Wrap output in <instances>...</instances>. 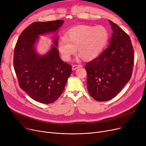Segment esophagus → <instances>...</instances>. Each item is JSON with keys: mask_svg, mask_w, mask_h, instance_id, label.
Segmentation results:
<instances>
[{"mask_svg": "<svg viewBox=\"0 0 146 146\" xmlns=\"http://www.w3.org/2000/svg\"><path fill=\"white\" fill-rule=\"evenodd\" d=\"M79 67H82V65H73L72 66V70H75L76 69H78Z\"/></svg>", "mask_w": 146, "mask_h": 146, "instance_id": "34e87169", "label": "esophagus"}]
</instances>
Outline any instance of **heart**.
<instances>
[{
  "label": "heart",
  "mask_w": 146,
  "mask_h": 146,
  "mask_svg": "<svg viewBox=\"0 0 146 146\" xmlns=\"http://www.w3.org/2000/svg\"><path fill=\"white\" fill-rule=\"evenodd\" d=\"M109 38L108 30L103 25H78L70 28L66 33L65 36L60 38L57 48L65 61L70 60L77 48L83 59L91 60L103 51Z\"/></svg>",
  "instance_id": "b5f03b06"
}]
</instances>
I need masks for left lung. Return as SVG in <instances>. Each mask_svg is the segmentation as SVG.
<instances>
[{"label":"left lung","mask_w":146,"mask_h":146,"mask_svg":"<svg viewBox=\"0 0 146 146\" xmlns=\"http://www.w3.org/2000/svg\"><path fill=\"white\" fill-rule=\"evenodd\" d=\"M109 22L113 31L109 46L85 66L89 93L99 102L109 101L118 94L131 78L134 66V54L129 36Z\"/></svg>","instance_id":"1"}]
</instances>
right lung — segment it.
I'll use <instances>...</instances> for the list:
<instances>
[{
	"label": "right lung",
	"instance_id": "right-lung-1",
	"mask_svg": "<svg viewBox=\"0 0 146 146\" xmlns=\"http://www.w3.org/2000/svg\"><path fill=\"white\" fill-rule=\"evenodd\" d=\"M64 21L35 22L21 34L14 50L13 65L20 88L34 100L48 104L63 92L72 66L61 60L57 50L58 36L44 55L39 54L36 44L40 35L57 32Z\"/></svg>",
	"mask_w": 146,
	"mask_h": 146
}]
</instances>
